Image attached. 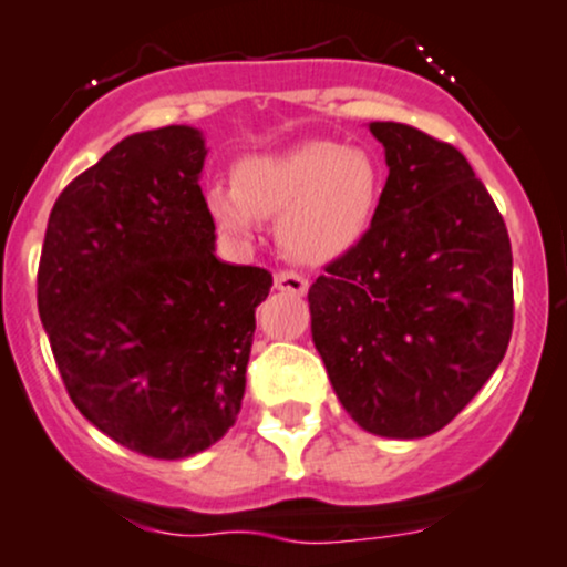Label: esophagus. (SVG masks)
I'll use <instances>...</instances> for the list:
<instances>
[{"mask_svg": "<svg viewBox=\"0 0 567 567\" xmlns=\"http://www.w3.org/2000/svg\"><path fill=\"white\" fill-rule=\"evenodd\" d=\"M274 285H277V290H282V293L293 296H303L309 290L307 277H301V274L296 271H279L277 277H274Z\"/></svg>", "mask_w": 567, "mask_h": 567, "instance_id": "34e87169", "label": "esophagus"}]
</instances>
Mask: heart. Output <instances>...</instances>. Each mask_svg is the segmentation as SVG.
Here are the masks:
<instances>
[{
  "label": "heart",
  "instance_id": "heart-1",
  "mask_svg": "<svg viewBox=\"0 0 567 567\" xmlns=\"http://www.w3.org/2000/svg\"><path fill=\"white\" fill-rule=\"evenodd\" d=\"M380 165L367 148L307 141L238 163L236 187L214 184L206 206L219 230L247 238L258 217H279V244L299 264H326L359 241L380 198Z\"/></svg>",
  "mask_w": 567,
  "mask_h": 567
}]
</instances>
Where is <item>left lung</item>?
<instances>
[{"label": "left lung", "mask_w": 567, "mask_h": 567, "mask_svg": "<svg viewBox=\"0 0 567 567\" xmlns=\"http://www.w3.org/2000/svg\"><path fill=\"white\" fill-rule=\"evenodd\" d=\"M383 195L355 247L309 288L312 342L350 419L415 440L456 419L514 329V255L464 154L399 122H372Z\"/></svg>", "instance_id": "1"}]
</instances>
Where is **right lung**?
Returning <instances> with one entry per match:
<instances>
[{"label":"right lung","instance_id":"right-lung-1","mask_svg":"<svg viewBox=\"0 0 567 567\" xmlns=\"http://www.w3.org/2000/svg\"><path fill=\"white\" fill-rule=\"evenodd\" d=\"M208 148L187 124L127 135L51 208L38 309L83 419L124 449L187 458L241 410L258 266L214 255Z\"/></svg>","mask_w":567,"mask_h":567}]
</instances>
